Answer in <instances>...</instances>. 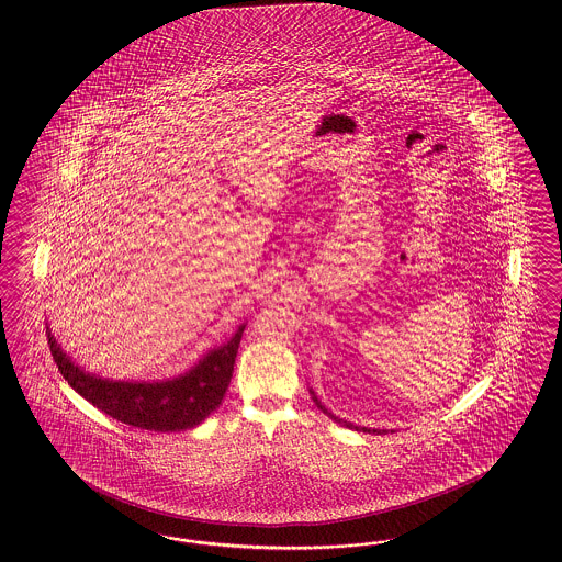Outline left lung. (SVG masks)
<instances>
[{
  "label": "left lung",
  "instance_id": "1",
  "mask_svg": "<svg viewBox=\"0 0 562 562\" xmlns=\"http://www.w3.org/2000/svg\"><path fill=\"white\" fill-rule=\"evenodd\" d=\"M311 397H313V402H315V406H317V408L322 409V412H325V414H327V416H331V418H334V420H336V423H341V425H346V426H352V425H348V423H344V420H340V418H336V416H334V414H329V412H327V409H325L324 406H322V402H319V400H317V395H315V392H311ZM355 428H357V430H362V432H376V435H381V432H385V430H376V428H373V430H371V428H364V426H362V428H358V426H355Z\"/></svg>",
  "mask_w": 562,
  "mask_h": 562
}]
</instances>
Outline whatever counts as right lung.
<instances>
[{
  "label": "right lung",
  "instance_id": "1",
  "mask_svg": "<svg viewBox=\"0 0 562 562\" xmlns=\"http://www.w3.org/2000/svg\"><path fill=\"white\" fill-rule=\"evenodd\" d=\"M243 329L245 325L238 327L228 344L200 360L195 369L162 383H125L90 376L71 364L53 340L52 331L47 334V340L64 379L92 406L123 425L154 432H177L200 425L221 406L233 376Z\"/></svg>",
  "mask_w": 562,
  "mask_h": 562
}]
</instances>
